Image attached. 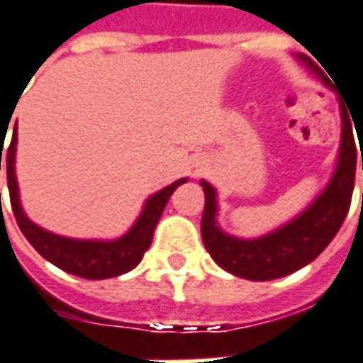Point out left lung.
I'll list each match as a JSON object with an SVG mask.
<instances>
[{
	"mask_svg": "<svg viewBox=\"0 0 363 363\" xmlns=\"http://www.w3.org/2000/svg\"><path fill=\"white\" fill-rule=\"evenodd\" d=\"M297 60L309 67L311 74L323 79L325 85H328V77L313 60L303 54H297ZM340 112H342V138H340L338 163L333 179L307 210L272 233L259 239H239L221 231L216 221L218 216L216 189L210 182H200L204 186L206 196L204 216L200 225L202 239L212 259L223 270L245 280H276L307 267L335 239L346 213L350 210L354 179H356V142L352 134L350 118L342 108V101H340Z\"/></svg>",
	"mask_w": 363,
	"mask_h": 363,
	"instance_id": "left-lung-1",
	"label": "left lung"
}]
</instances>
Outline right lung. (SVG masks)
Returning a JSON list of instances; mask_svg holds the SVG:
<instances>
[{
	"mask_svg": "<svg viewBox=\"0 0 363 363\" xmlns=\"http://www.w3.org/2000/svg\"><path fill=\"white\" fill-rule=\"evenodd\" d=\"M5 135V132H4ZM4 135L0 134V142H4ZM15 151H17V122L13 130V138L9 147L0 150V171H1V155H4L5 167H7V186H9V200H11L13 213L17 225L27 237V241L36 251L43 255L44 259L58 267L64 272L74 274L85 280H104L114 278L120 274L130 272L132 268L140 264L143 259V252L150 249L153 231L157 225L161 213L165 210L169 198L177 186H181L186 179H179L173 184H169L163 190L155 192L153 196L145 200L140 218L130 228L126 235L114 241H83V239H69V237L54 235L46 229L38 228L36 223L28 220L27 213L23 212L19 200V186H17V174H15ZM1 196V194H0Z\"/></svg>",
	"mask_w": 363,
	"mask_h": 363,
	"instance_id": "obj_1",
	"label": "right lung"
}]
</instances>
